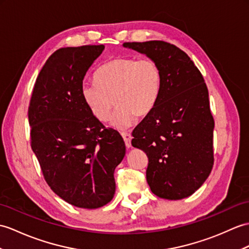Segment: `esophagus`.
Returning <instances> with one entry per match:
<instances>
[{"mask_svg": "<svg viewBox=\"0 0 249 249\" xmlns=\"http://www.w3.org/2000/svg\"><path fill=\"white\" fill-rule=\"evenodd\" d=\"M121 135H122V137H123V139H124L126 147H127V148L131 147V139H132L131 135L128 134V132H122V134H121Z\"/></svg>", "mask_w": 249, "mask_h": 249, "instance_id": "obj_1", "label": "esophagus"}]
</instances>
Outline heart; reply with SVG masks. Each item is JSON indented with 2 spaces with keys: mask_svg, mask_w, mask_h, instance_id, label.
<instances>
[{
  "mask_svg": "<svg viewBox=\"0 0 249 249\" xmlns=\"http://www.w3.org/2000/svg\"><path fill=\"white\" fill-rule=\"evenodd\" d=\"M94 78L96 83L83 84V100L91 113L102 122L109 119L114 103L117 104L110 124L120 130L134 124L137 115L144 118L152 112L162 84L157 62L134 57L108 61L98 69Z\"/></svg>",
  "mask_w": 249,
  "mask_h": 249,
  "instance_id": "heart-1",
  "label": "heart"
}]
</instances>
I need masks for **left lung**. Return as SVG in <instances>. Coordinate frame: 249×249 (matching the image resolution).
Segmentation results:
<instances>
[{
	"label": "left lung",
	"mask_w": 249,
	"mask_h": 249,
	"mask_svg": "<svg viewBox=\"0 0 249 249\" xmlns=\"http://www.w3.org/2000/svg\"><path fill=\"white\" fill-rule=\"evenodd\" d=\"M123 46L155 60L162 74L156 106L132 131V146L147 155L148 186L160 198H186L213 166L214 120L203 75L174 44L153 40Z\"/></svg>",
	"instance_id": "1"
}]
</instances>
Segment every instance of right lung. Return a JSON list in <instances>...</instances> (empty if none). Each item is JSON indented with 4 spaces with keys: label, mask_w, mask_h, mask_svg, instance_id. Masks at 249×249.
Wrapping results in <instances>:
<instances>
[{
    "label": "right lung",
    "mask_w": 249,
    "mask_h": 249,
    "mask_svg": "<svg viewBox=\"0 0 249 249\" xmlns=\"http://www.w3.org/2000/svg\"><path fill=\"white\" fill-rule=\"evenodd\" d=\"M105 46L63 48L50 56L35 84L28 108L32 149L51 189L67 203L96 209L111 201L114 170L126 147L85 104L87 71Z\"/></svg>",
    "instance_id": "right-lung-1"
}]
</instances>
